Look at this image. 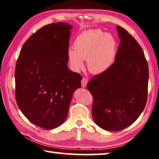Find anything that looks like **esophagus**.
<instances>
[{"instance_id": "esophagus-1", "label": "esophagus", "mask_w": 159, "mask_h": 159, "mask_svg": "<svg viewBox=\"0 0 159 159\" xmlns=\"http://www.w3.org/2000/svg\"><path fill=\"white\" fill-rule=\"evenodd\" d=\"M81 82H82V87L83 88H84V87H87V83H88L87 79H86V78L83 77Z\"/></svg>"}]
</instances>
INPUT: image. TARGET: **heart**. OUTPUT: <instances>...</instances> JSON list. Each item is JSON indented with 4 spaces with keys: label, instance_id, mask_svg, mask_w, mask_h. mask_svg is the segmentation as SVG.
Returning <instances> with one entry per match:
<instances>
[{
    "label": "heart",
    "instance_id": "b5f03b06",
    "mask_svg": "<svg viewBox=\"0 0 159 159\" xmlns=\"http://www.w3.org/2000/svg\"><path fill=\"white\" fill-rule=\"evenodd\" d=\"M74 48L67 51V58L72 68L79 71L84 67V60L87 58L89 71L93 74H100L113 65L117 43L110 34H104L99 30H89L77 36Z\"/></svg>",
    "mask_w": 159,
    "mask_h": 159
}]
</instances>
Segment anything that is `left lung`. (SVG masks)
<instances>
[{"label":"left lung","mask_w":159,"mask_h":159,"mask_svg":"<svg viewBox=\"0 0 159 159\" xmlns=\"http://www.w3.org/2000/svg\"><path fill=\"white\" fill-rule=\"evenodd\" d=\"M120 43L115 62L106 72L91 78L87 89L93 96L92 116L101 128L122 130L141 115L147 101L149 67L133 36L116 27Z\"/></svg>","instance_id":"1"}]
</instances>
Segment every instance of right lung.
<instances>
[{
  "mask_svg": "<svg viewBox=\"0 0 159 159\" xmlns=\"http://www.w3.org/2000/svg\"><path fill=\"white\" fill-rule=\"evenodd\" d=\"M71 25L53 23L25 41L15 67V98L31 123L51 129L64 123L82 77L67 67Z\"/></svg>",
  "mask_w": 159,
  "mask_h": 159,
  "instance_id": "right-lung-1",
  "label": "right lung"
}]
</instances>
